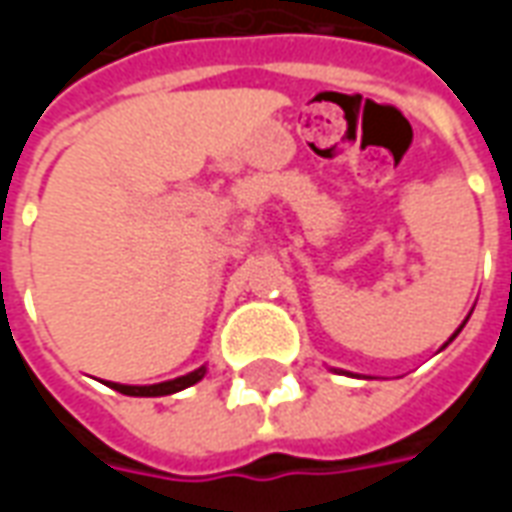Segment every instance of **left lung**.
Masks as SVG:
<instances>
[{"instance_id":"1","label":"left lung","mask_w":512,"mask_h":512,"mask_svg":"<svg viewBox=\"0 0 512 512\" xmlns=\"http://www.w3.org/2000/svg\"><path fill=\"white\" fill-rule=\"evenodd\" d=\"M458 332H461V329H458ZM458 332H455V334H458ZM455 334H452V337H455Z\"/></svg>"}]
</instances>
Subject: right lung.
I'll return each mask as SVG.
<instances>
[{
	"label": "right lung",
	"instance_id": "obj_1",
	"mask_svg": "<svg viewBox=\"0 0 512 512\" xmlns=\"http://www.w3.org/2000/svg\"><path fill=\"white\" fill-rule=\"evenodd\" d=\"M205 376V367L200 370H194L189 376H180L175 381H164V384H153V386H126V384H109L117 392H123V395H134V397H158V395H172V392H180V389H186V386L197 384L200 378Z\"/></svg>",
	"mask_w": 512,
	"mask_h": 512
}]
</instances>
